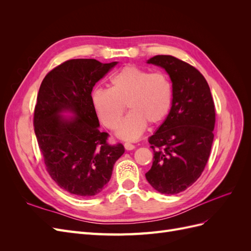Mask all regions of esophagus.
Instances as JSON below:
<instances>
[{
  "instance_id": "obj_1",
  "label": "esophagus",
  "mask_w": 251,
  "mask_h": 251,
  "mask_svg": "<svg viewBox=\"0 0 251 251\" xmlns=\"http://www.w3.org/2000/svg\"><path fill=\"white\" fill-rule=\"evenodd\" d=\"M125 149H126V151H131V150H134V149H135V146H134V144H132V143L126 142V143H125Z\"/></svg>"
}]
</instances>
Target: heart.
I'll return each mask as SVG.
<instances>
[{
    "label": "heart",
    "mask_w": 251,
    "mask_h": 251,
    "mask_svg": "<svg viewBox=\"0 0 251 251\" xmlns=\"http://www.w3.org/2000/svg\"><path fill=\"white\" fill-rule=\"evenodd\" d=\"M111 88L98 87L91 101L102 125L115 130L126 108L130 113L121 121L117 135L125 140H136L146 131L148 123H163L173 107L174 87L166 73L127 65L111 76Z\"/></svg>",
    "instance_id": "1"
}]
</instances>
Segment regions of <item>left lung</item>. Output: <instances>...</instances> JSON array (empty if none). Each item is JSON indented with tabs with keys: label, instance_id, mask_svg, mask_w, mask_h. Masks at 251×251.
I'll list each match as a JSON object with an SVG mask.
<instances>
[{
	"label": "left lung",
	"instance_id": "obj_1",
	"mask_svg": "<svg viewBox=\"0 0 251 251\" xmlns=\"http://www.w3.org/2000/svg\"><path fill=\"white\" fill-rule=\"evenodd\" d=\"M148 63L169 73L174 100L169 116L149 139L154 158L146 178L157 192L175 195L193 185L207 163L215 103L206 79L192 65L172 55H156Z\"/></svg>",
	"mask_w": 251,
	"mask_h": 251
}]
</instances>
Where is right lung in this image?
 <instances>
[{"instance_id":"obj_1","label":"right lung","mask_w":251,"mask_h":251,"mask_svg":"<svg viewBox=\"0 0 251 251\" xmlns=\"http://www.w3.org/2000/svg\"><path fill=\"white\" fill-rule=\"evenodd\" d=\"M117 63L93 58L66 60L43 79L34 108V133L46 170L64 191L78 197L100 194L112 176L113 166L125 153L121 143L109 144V134L91 101L95 83ZM68 109L76 117L67 120Z\"/></svg>"}]
</instances>
